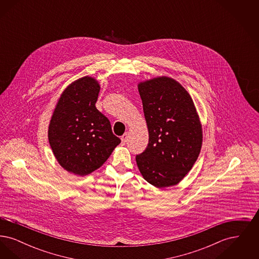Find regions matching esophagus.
Listing matches in <instances>:
<instances>
[{
	"label": "esophagus",
	"mask_w": 259,
	"mask_h": 259,
	"mask_svg": "<svg viewBox=\"0 0 259 259\" xmlns=\"http://www.w3.org/2000/svg\"><path fill=\"white\" fill-rule=\"evenodd\" d=\"M127 140H128V134L125 133V134L121 137V144L125 145V143L127 142Z\"/></svg>",
	"instance_id": "esophagus-1"
}]
</instances>
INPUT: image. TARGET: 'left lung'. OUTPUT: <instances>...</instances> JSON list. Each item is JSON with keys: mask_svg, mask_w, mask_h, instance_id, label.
Here are the masks:
<instances>
[{"mask_svg": "<svg viewBox=\"0 0 259 259\" xmlns=\"http://www.w3.org/2000/svg\"><path fill=\"white\" fill-rule=\"evenodd\" d=\"M148 130L146 150L136 156L150 185H178L197 160L203 129L194 102L179 81L167 75L138 83Z\"/></svg>", "mask_w": 259, "mask_h": 259, "instance_id": "obj_1", "label": "left lung"}]
</instances>
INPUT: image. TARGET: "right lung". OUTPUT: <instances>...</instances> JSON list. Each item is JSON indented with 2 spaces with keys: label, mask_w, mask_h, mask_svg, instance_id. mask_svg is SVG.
<instances>
[{
  "label": "right lung",
  "mask_w": 259,
  "mask_h": 259,
  "mask_svg": "<svg viewBox=\"0 0 259 259\" xmlns=\"http://www.w3.org/2000/svg\"><path fill=\"white\" fill-rule=\"evenodd\" d=\"M100 84L90 75L64 89L52 112L49 142L59 165L75 176L99 169L120 144L110 120L96 109Z\"/></svg>",
  "instance_id": "right-lung-1"
}]
</instances>
